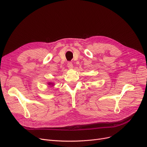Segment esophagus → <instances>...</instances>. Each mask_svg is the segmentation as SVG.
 Instances as JSON below:
<instances>
[{
	"label": "esophagus",
	"mask_w": 147,
	"mask_h": 147,
	"mask_svg": "<svg viewBox=\"0 0 147 147\" xmlns=\"http://www.w3.org/2000/svg\"><path fill=\"white\" fill-rule=\"evenodd\" d=\"M67 67L69 69H72L73 68V65L70 62H69V63H67Z\"/></svg>",
	"instance_id": "1"
}]
</instances>
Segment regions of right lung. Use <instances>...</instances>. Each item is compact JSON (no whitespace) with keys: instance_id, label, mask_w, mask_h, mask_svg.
Returning <instances> with one entry per match:
<instances>
[{"instance_id":"add662e5","label":"right lung","mask_w":147,"mask_h":147,"mask_svg":"<svg viewBox=\"0 0 147 147\" xmlns=\"http://www.w3.org/2000/svg\"><path fill=\"white\" fill-rule=\"evenodd\" d=\"M48 85H49V86H51V87L54 86V83H52V82H48Z\"/></svg>"}]
</instances>
